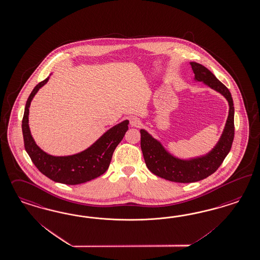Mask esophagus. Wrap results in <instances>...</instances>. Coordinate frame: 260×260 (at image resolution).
I'll use <instances>...</instances> for the list:
<instances>
[{"instance_id":"1","label":"esophagus","mask_w":260,"mask_h":260,"mask_svg":"<svg viewBox=\"0 0 260 260\" xmlns=\"http://www.w3.org/2000/svg\"><path fill=\"white\" fill-rule=\"evenodd\" d=\"M130 125L132 126V127H139V126L141 125L140 118H138L136 116H132L130 118Z\"/></svg>"}]
</instances>
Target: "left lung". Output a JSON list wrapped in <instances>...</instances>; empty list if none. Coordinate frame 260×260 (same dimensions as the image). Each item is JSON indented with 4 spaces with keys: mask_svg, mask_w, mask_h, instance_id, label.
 Segmentation results:
<instances>
[{
    "mask_svg": "<svg viewBox=\"0 0 260 260\" xmlns=\"http://www.w3.org/2000/svg\"><path fill=\"white\" fill-rule=\"evenodd\" d=\"M194 81L221 93L229 102V116L218 143L208 153L182 159L169 152L161 142L146 130L141 129V147L148 170L155 175L173 182L191 183L202 180L215 173L231 151L234 138V106L229 88L209 69L198 62H190Z\"/></svg>",
    "mask_w": 260,
    "mask_h": 260,
    "instance_id": "obj_1",
    "label": "left lung"
}]
</instances>
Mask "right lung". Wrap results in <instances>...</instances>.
<instances>
[{
    "instance_id": "1",
    "label": "right lung",
    "mask_w": 260,
    "mask_h": 260,
    "mask_svg": "<svg viewBox=\"0 0 260 260\" xmlns=\"http://www.w3.org/2000/svg\"><path fill=\"white\" fill-rule=\"evenodd\" d=\"M49 78L36 86L27 100L22 120L25 149L39 172L55 182L77 185L90 181L102 175L108 170L117 144L121 142L128 130L129 120L126 119L113 126L87 149L79 153L54 156L43 151L30 134L29 106L39 88L48 82Z\"/></svg>"
}]
</instances>
